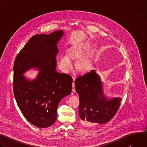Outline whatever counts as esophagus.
Masks as SVG:
<instances>
[{
    "label": "esophagus",
    "instance_id": "34e87169",
    "mask_svg": "<svg viewBox=\"0 0 147 147\" xmlns=\"http://www.w3.org/2000/svg\"><path fill=\"white\" fill-rule=\"evenodd\" d=\"M73 82L72 84V91L73 92H76V89H75V84H74V80H75V78L74 77H73Z\"/></svg>",
    "mask_w": 147,
    "mask_h": 147
}]
</instances>
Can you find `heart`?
<instances>
[{"mask_svg":"<svg viewBox=\"0 0 147 147\" xmlns=\"http://www.w3.org/2000/svg\"><path fill=\"white\" fill-rule=\"evenodd\" d=\"M79 52L77 49L73 48L70 49L69 53H62L59 58V65L61 69L64 72H68L73 67V61L71 58H76L79 56ZM90 65V60L86 57L81 58L77 63V68L80 71L86 70Z\"/></svg>","mask_w":147,"mask_h":147,"instance_id":"obj_1","label":"heart"}]
</instances>
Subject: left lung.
I'll return each mask as SVG.
<instances>
[{
	"mask_svg": "<svg viewBox=\"0 0 147 147\" xmlns=\"http://www.w3.org/2000/svg\"><path fill=\"white\" fill-rule=\"evenodd\" d=\"M75 89L78 94V108L81 123L87 127L109 121L117 112L121 99H109L103 95L102 83L94 70L75 80Z\"/></svg>",
	"mask_w": 147,
	"mask_h": 147,
	"instance_id": "8db88e82",
	"label": "left lung"
}]
</instances>
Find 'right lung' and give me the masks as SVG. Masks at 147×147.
<instances>
[{
  "instance_id": "1",
  "label": "right lung",
  "mask_w": 147,
  "mask_h": 147,
  "mask_svg": "<svg viewBox=\"0 0 147 147\" xmlns=\"http://www.w3.org/2000/svg\"><path fill=\"white\" fill-rule=\"evenodd\" d=\"M63 31L32 36L16 57L13 70V92L24 117L35 126L45 128L56 120L60 101L72 90L71 77L56 70L57 42ZM32 67L40 71L28 81L22 75Z\"/></svg>"
}]
</instances>
